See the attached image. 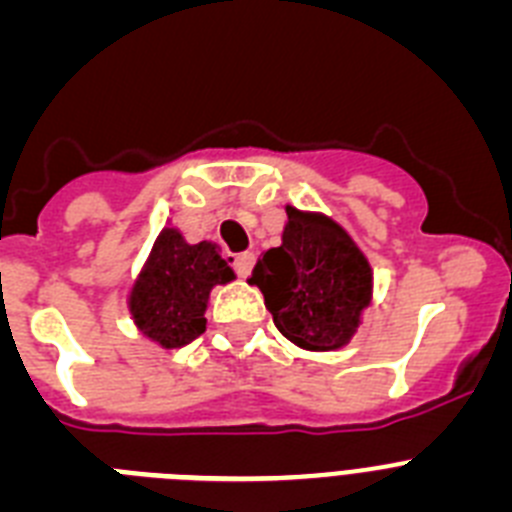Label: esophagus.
Returning a JSON list of instances; mask_svg holds the SVG:
<instances>
[{
    "mask_svg": "<svg viewBox=\"0 0 512 512\" xmlns=\"http://www.w3.org/2000/svg\"><path fill=\"white\" fill-rule=\"evenodd\" d=\"M253 264H256V256H253V253H241V256H235L233 269H235V274H238V277L246 279L248 274H251Z\"/></svg>",
    "mask_w": 512,
    "mask_h": 512,
    "instance_id": "obj_1",
    "label": "esophagus"
}]
</instances>
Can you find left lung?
<instances>
[{
	"mask_svg": "<svg viewBox=\"0 0 512 512\" xmlns=\"http://www.w3.org/2000/svg\"><path fill=\"white\" fill-rule=\"evenodd\" d=\"M282 243L256 261L259 287L274 325L305 351L348 346L374 300V269L359 243L333 217L287 205Z\"/></svg>",
	"mask_w": 512,
	"mask_h": 512,
	"instance_id": "8db88e82",
	"label": "left lung"
}]
</instances>
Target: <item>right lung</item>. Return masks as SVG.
I'll use <instances>...</instances> for the list:
<instances>
[{
    "label": "right lung",
    "mask_w": 512,
    "mask_h": 512,
    "mask_svg": "<svg viewBox=\"0 0 512 512\" xmlns=\"http://www.w3.org/2000/svg\"><path fill=\"white\" fill-rule=\"evenodd\" d=\"M235 279L212 241L189 243L176 225L156 235L128 289V312L143 338L174 351L205 333L210 292Z\"/></svg>",
    "instance_id": "add662e5"
}]
</instances>
